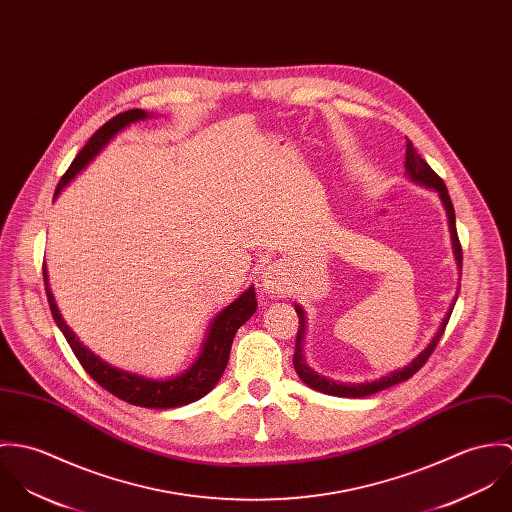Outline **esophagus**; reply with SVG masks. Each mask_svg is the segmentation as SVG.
Returning <instances> with one entry per match:
<instances>
[{"label":"esophagus","mask_w":512,"mask_h":512,"mask_svg":"<svg viewBox=\"0 0 512 512\" xmlns=\"http://www.w3.org/2000/svg\"><path fill=\"white\" fill-rule=\"evenodd\" d=\"M263 286H265V290H271V292L281 290V288H283L281 273H279L277 269H269V271L265 273V277H263Z\"/></svg>","instance_id":"1"}]
</instances>
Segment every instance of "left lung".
Wrapping results in <instances>:
<instances>
[{
    "instance_id": "left-lung-1",
    "label": "left lung",
    "mask_w": 512,
    "mask_h": 512,
    "mask_svg": "<svg viewBox=\"0 0 512 512\" xmlns=\"http://www.w3.org/2000/svg\"><path fill=\"white\" fill-rule=\"evenodd\" d=\"M404 171H406V174H408L412 180H416V182H420V184H424V186H430V188H434V190L440 192V198H442V202H444V206H446L448 220H450V231H452V241H454L455 259H457V263L461 265L463 253H461V243H459L457 229H455L454 204H452V198H450V194H448V188H446L444 180H442L436 172L432 171L430 165L418 155V151L414 149V145H412L410 139H406ZM296 314H298V332H296V345H294L292 363H294V369H296L298 377H300L308 387H312V389H316V391H320V393L334 395V397L361 398L369 397V395H373V393H379V391H385V389H389V387H393V385H398V383L410 379L418 369H422L424 363H426V361L430 359V355L434 353L438 341L442 338V334H444V330H446V326H448V322H450L452 310H450V314L446 316V320H444L440 332L436 334V338L432 340V343H430L408 367H404L402 371H395V373H391V375H387V377H383V379H379V381H371V383H353V385H351V383H349V385L336 383V381H330V379H326V377H320L316 371H312V369L306 365L304 355H302L304 312H302L300 306H296Z\"/></svg>"
}]
</instances>
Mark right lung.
<instances>
[{
  "instance_id": "obj_1",
  "label": "right lung",
  "mask_w": 512,
  "mask_h": 512,
  "mask_svg": "<svg viewBox=\"0 0 512 512\" xmlns=\"http://www.w3.org/2000/svg\"><path fill=\"white\" fill-rule=\"evenodd\" d=\"M145 117H147V114L143 110H127L123 114L115 115L110 121H106L90 137V141L82 147V151L76 155V159L72 161L68 171L62 174L57 190H55V198L60 194V190L104 149V145L114 137L117 131H121L129 123H133L137 119H145ZM43 279H45V290H47V298H49L53 318H55L60 332L64 334V338L68 341L70 349L74 351L76 359L84 367V371L100 387H104L108 393H112L114 397L121 398V400L129 402V404H135V406H145V408L184 406L188 402H194V400L208 395L216 387V383L220 381L222 373L226 371L229 349H231V341L235 338V332L257 310L255 288L251 286L235 302H231L228 308H224L216 316V320L210 328V334L206 338V343L202 347L200 357L196 359V363L186 373H182L174 379H169V381H151V379L131 375L127 371L115 369L112 365L104 363L102 359H98L92 351H88L80 341L76 340L74 334L68 330V326L62 322V318L58 314L55 298L49 290L45 263H43Z\"/></svg>"
}]
</instances>
